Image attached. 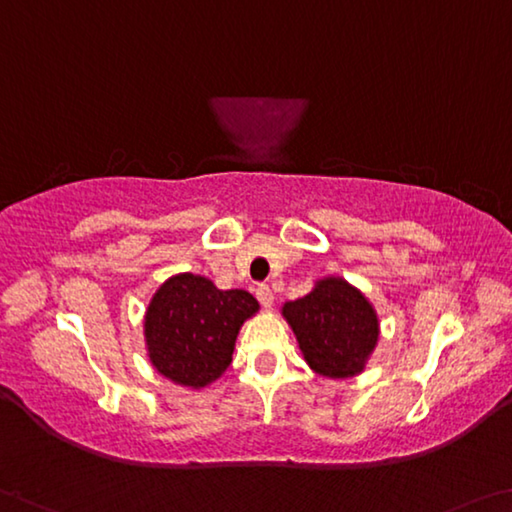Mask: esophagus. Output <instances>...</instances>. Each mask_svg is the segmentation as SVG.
Masks as SVG:
<instances>
[{
    "label": "esophagus",
    "mask_w": 512,
    "mask_h": 512,
    "mask_svg": "<svg viewBox=\"0 0 512 512\" xmlns=\"http://www.w3.org/2000/svg\"><path fill=\"white\" fill-rule=\"evenodd\" d=\"M255 296H257L259 303H262V307H266V310H271L275 296H273V289L269 285H259L255 289Z\"/></svg>",
    "instance_id": "esophagus-1"
}]
</instances>
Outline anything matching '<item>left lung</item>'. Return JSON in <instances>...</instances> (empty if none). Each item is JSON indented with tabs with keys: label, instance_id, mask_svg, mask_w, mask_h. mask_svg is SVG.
<instances>
[{
	"label": "left lung",
	"instance_id": "1",
	"mask_svg": "<svg viewBox=\"0 0 512 512\" xmlns=\"http://www.w3.org/2000/svg\"><path fill=\"white\" fill-rule=\"evenodd\" d=\"M310 369L326 378H351L364 369L378 344L373 305L344 278H323L310 294L282 305Z\"/></svg>",
	"mask_w": 512,
	"mask_h": 512
}]
</instances>
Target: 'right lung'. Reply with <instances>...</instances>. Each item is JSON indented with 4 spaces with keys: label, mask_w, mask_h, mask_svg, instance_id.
Instances as JSON below:
<instances>
[{
    "label": "right lung",
    "mask_w": 512,
    "mask_h": 512,
    "mask_svg": "<svg viewBox=\"0 0 512 512\" xmlns=\"http://www.w3.org/2000/svg\"><path fill=\"white\" fill-rule=\"evenodd\" d=\"M259 310L253 294L218 289L202 275L168 278L145 312V346L152 367L173 383L191 389L212 385L230 367L234 342Z\"/></svg>",
    "instance_id": "add662e5"
}]
</instances>
